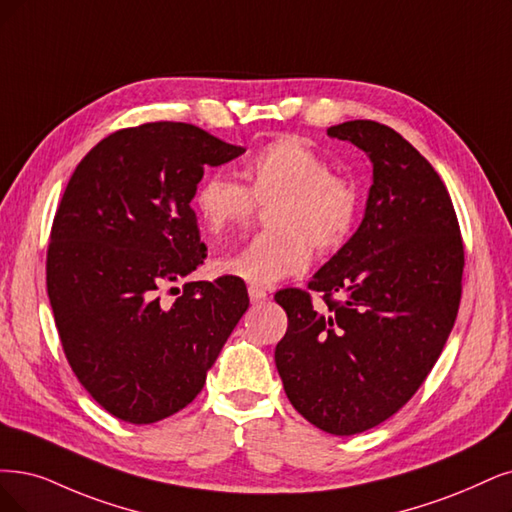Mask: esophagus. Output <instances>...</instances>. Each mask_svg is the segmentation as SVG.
I'll list each match as a JSON object with an SVG mask.
<instances>
[{"label": "esophagus", "instance_id": "obj_1", "mask_svg": "<svg viewBox=\"0 0 512 512\" xmlns=\"http://www.w3.org/2000/svg\"><path fill=\"white\" fill-rule=\"evenodd\" d=\"M249 297H251V304L253 306H261V304H266L268 301V293L263 291L261 287H249Z\"/></svg>", "mask_w": 512, "mask_h": 512}]
</instances>
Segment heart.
<instances>
[{
  "mask_svg": "<svg viewBox=\"0 0 512 512\" xmlns=\"http://www.w3.org/2000/svg\"><path fill=\"white\" fill-rule=\"evenodd\" d=\"M242 177L246 187L219 173L200 183L194 196L200 223L206 232L223 234L249 221L255 202L276 200L268 217L272 232L215 259L217 274L272 287L310 266V244L333 251L348 240L358 211L356 187L304 141L282 137L261 147Z\"/></svg>",
  "mask_w": 512,
  "mask_h": 512,
  "instance_id": "obj_1",
  "label": "heart"
}]
</instances>
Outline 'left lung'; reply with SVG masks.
<instances>
[{
  "mask_svg": "<svg viewBox=\"0 0 512 512\" xmlns=\"http://www.w3.org/2000/svg\"><path fill=\"white\" fill-rule=\"evenodd\" d=\"M327 135L365 151L373 185L354 236L308 282L325 312L308 291L274 295L289 318L274 358L291 405L350 437L399 411L437 363L460 308L464 244L445 183L399 132L352 120Z\"/></svg>",
  "mask_w": 512,
  "mask_h": 512,
  "instance_id": "obj_1",
  "label": "left lung"
}]
</instances>
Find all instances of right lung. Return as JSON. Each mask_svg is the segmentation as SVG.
I'll return each mask as SVG.
<instances>
[{"label": "right lung", "mask_w": 512, "mask_h": 512, "mask_svg": "<svg viewBox=\"0 0 512 512\" xmlns=\"http://www.w3.org/2000/svg\"><path fill=\"white\" fill-rule=\"evenodd\" d=\"M244 151L194 124L149 122L94 145L67 183L46 259L54 323L80 384L124 422L192 403L249 308L234 276L162 299L206 257L189 204L204 168Z\"/></svg>", "instance_id": "add662e5"}]
</instances>
